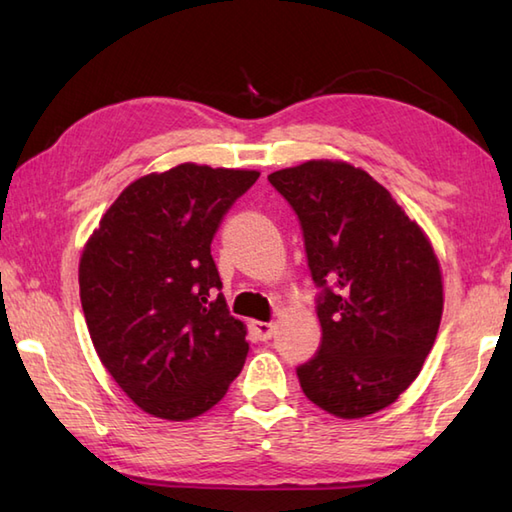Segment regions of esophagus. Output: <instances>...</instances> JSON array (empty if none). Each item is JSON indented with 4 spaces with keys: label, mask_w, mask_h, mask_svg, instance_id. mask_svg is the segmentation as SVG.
I'll use <instances>...</instances> for the list:
<instances>
[{
    "label": "esophagus",
    "mask_w": 512,
    "mask_h": 512,
    "mask_svg": "<svg viewBox=\"0 0 512 512\" xmlns=\"http://www.w3.org/2000/svg\"><path fill=\"white\" fill-rule=\"evenodd\" d=\"M253 332L259 336V341H268L275 332V323H266V321H253Z\"/></svg>",
    "instance_id": "34e87169"
}]
</instances>
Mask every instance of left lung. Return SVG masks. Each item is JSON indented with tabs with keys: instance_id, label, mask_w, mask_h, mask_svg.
Returning <instances> with one entry per match:
<instances>
[{
	"instance_id": "1",
	"label": "left lung",
	"mask_w": 512,
	"mask_h": 512,
	"mask_svg": "<svg viewBox=\"0 0 512 512\" xmlns=\"http://www.w3.org/2000/svg\"><path fill=\"white\" fill-rule=\"evenodd\" d=\"M295 209L323 330L297 367L303 394L336 418L389 407L420 374L440 328L444 292L433 246L391 193L341 160L268 176Z\"/></svg>"
}]
</instances>
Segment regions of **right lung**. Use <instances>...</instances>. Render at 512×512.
Wrapping results in <instances>:
<instances>
[{"label":"right lung","instance_id":"add662e5","mask_svg":"<svg viewBox=\"0 0 512 512\" xmlns=\"http://www.w3.org/2000/svg\"><path fill=\"white\" fill-rule=\"evenodd\" d=\"M259 171L173 167L134 180L101 217L79 264L101 363L136 405L191 420L242 372L246 325L231 317L211 242Z\"/></svg>","mask_w":512,"mask_h":512}]
</instances>
